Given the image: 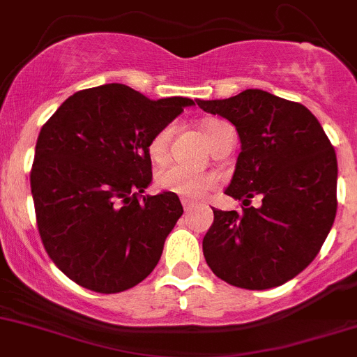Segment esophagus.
Wrapping results in <instances>:
<instances>
[{
  "mask_svg": "<svg viewBox=\"0 0 357 357\" xmlns=\"http://www.w3.org/2000/svg\"><path fill=\"white\" fill-rule=\"evenodd\" d=\"M182 206H184L185 212H191V210H195L196 206H198V203L191 202V199H188V198H182Z\"/></svg>",
  "mask_w": 357,
  "mask_h": 357,
  "instance_id": "esophagus-1",
  "label": "esophagus"
}]
</instances>
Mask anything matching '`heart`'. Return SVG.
<instances>
[{
	"label": "heart",
	"mask_w": 357,
	"mask_h": 357,
	"mask_svg": "<svg viewBox=\"0 0 357 357\" xmlns=\"http://www.w3.org/2000/svg\"><path fill=\"white\" fill-rule=\"evenodd\" d=\"M224 126H227L222 121H208L203 124V133H205L206 142L210 145L215 142L219 137L220 130ZM169 140H172V128H162L161 131L152 137L151 144H149V155L154 162H162L168 155L169 151ZM159 188L172 195L182 196L188 199H198L208 195L213 188H215V178L208 173L195 172V169L184 168L181 165H169L165 166L158 172L155 176Z\"/></svg>",
	"instance_id": "b5f03b06"
}]
</instances>
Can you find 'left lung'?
Returning <instances> with one entry per match:
<instances>
[{
    "mask_svg": "<svg viewBox=\"0 0 357 357\" xmlns=\"http://www.w3.org/2000/svg\"><path fill=\"white\" fill-rule=\"evenodd\" d=\"M236 128L242 152L224 195L242 212L213 210L203 238L210 270L231 286L271 289L314 261L337 215V154L307 107L261 89L196 100ZM259 195L261 205L250 207Z\"/></svg>",
    "mask_w": 357,
    "mask_h": 357,
    "instance_id": "1",
    "label": "left lung"
}]
</instances>
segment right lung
<instances>
[{
	"mask_svg": "<svg viewBox=\"0 0 357 357\" xmlns=\"http://www.w3.org/2000/svg\"><path fill=\"white\" fill-rule=\"evenodd\" d=\"M192 105L105 84L75 93L43 124L31 169L36 222L47 254L73 282L121 293L159 263L184 208L172 192L144 196L149 144Z\"/></svg>",
	"mask_w": 357,
	"mask_h": 357,
	"instance_id": "right-lung-1",
	"label": "right lung"
}]
</instances>
